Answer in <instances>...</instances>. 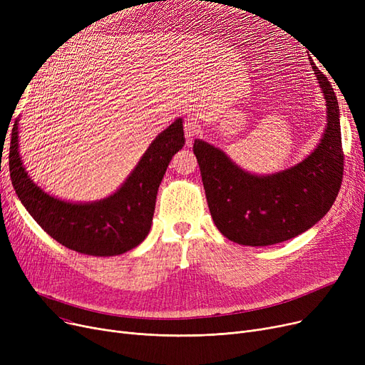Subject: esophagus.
<instances>
[{
	"instance_id": "1",
	"label": "esophagus",
	"mask_w": 365,
	"mask_h": 365,
	"mask_svg": "<svg viewBox=\"0 0 365 365\" xmlns=\"http://www.w3.org/2000/svg\"><path fill=\"white\" fill-rule=\"evenodd\" d=\"M183 130H185L186 145L190 146V145H192L194 138L197 136V134H200V131H201L197 118L192 117V115H189V117H186V118H185V123H183Z\"/></svg>"
}]
</instances>
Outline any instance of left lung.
Instances as JSON below:
<instances>
[{
  "instance_id": "left-lung-1",
  "label": "left lung",
  "mask_w": 365,
  "mask_h": 365,
  "mask_svg": "<svg viewBox=\"0 0 365 365\" xmlns=\"http://www.w3.org/2000/svg\"><path fill=\"white\" fill-rule=\"evenodd\" d=\"M312 68L327 103V125L302 163L256 176L219 148L200 139L194 143L210 213L227 240L252 247L287 241L308 231L336 201L343 178L339 103L327 76Z\"/></svg>"
}]
</instances>
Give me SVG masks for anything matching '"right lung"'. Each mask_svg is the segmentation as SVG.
I'll return each instance as SVG.
<instances>
[{
  "label": "right lung",
  "instance_id": "1",
  "mask_svg": "<svg viewBox=\"0 0 365 365\" xmlns=\"http://www.w3.org/2000/svg\"><path fill=\"white\" fill-rule=\"evenodd\" d=\"M19 123L10 142V176L16 194L44 231L57 242L88 256H118L149 234L160 183L176 152L185 145L178 118L155 138L121 187L101 201L69 202L36 186L19 155Z\"/></svg>",
  "mask_w": 365,
  "mask_h": 365
}]
</instances>
